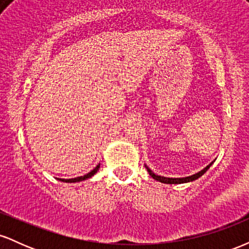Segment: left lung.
Masks as SVG:
<instances>
[{
	"mask_svg": "<svg viewBox=\"0 0 249 249\" xmlns=\"http://www.w3.org/2000/svg\"><path fill=\"white\" fill-rule=\"evenodd\" d=\"M211 165H212V162H211V164L208 165V166L205 167L204 170H201V171H200V172L196 173V174H193V176L186 177V178H165V177H161V176H157V174H154V173L152 172V171H151L150 168H148L147 166H145V167H146L147 172L150 173V176L152 177L153 179L158 180V181H160V182H164V184H182V182L193 181V180H196V179L200 178V177H201L202 174H204L205 172H206V171L208 170V168L211 167Z\"/></svg>",
	"mask_w": 249,
	"mask_h": 249,
	"instance_id": "8db88e82",
	"label": "left lung"
}]
</instances>
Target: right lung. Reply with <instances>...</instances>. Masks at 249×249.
Segmentation results:
<instances>
[{"instance_id": "add662e5", "label": "right lung", "mask_w": 249, "mask_h": 249, "mask_svg": "<svg viewBox=\"0 0 249 249\" xmlns=\"http://www.w3.org/2000/svg\"><path fill=\"white\" fill-rule=\"evenodd\" d=\"M99 168V165H97V166L93 168L91 172H89L88 174H85V176H82V177H77V178H72V179H59L61 181H64V182H76V181H82V180H85V179H89L91 178V177L93 176V174L97 173V171H98Z\"/></svg>"}]
</instances>
